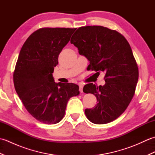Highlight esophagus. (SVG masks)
<instances>
[{"label":"esophagus","instance_id":"34e87169","mask_svg":"<svg viewBox=\"0 0 155 155\" xmlns=\"http://www.w3.org/2000/svg\"><path fill=\"white\" fill-rule=\"evenodd\" d=\"M83 84H79V91H80V93H83Z\"/></svg>","mask_w":155,"mask_h":155}]
</instances>
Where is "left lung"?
<instances>
[{"label":"left lung","mask_w":155,"mask_h":155,"mask_svg":"<svg viewBox=\"0 0 155 155\" xmlns=\"http://www.w3.org/2000/svg\"><path fill=\"white\" fill-rule=\"evenodd\" d=\"M71 43L89 61V70L105 73L104 86L89 83L83 88L84 93L93 94L97 101L93 108L85 109L87 118L97 124L117 119L133 99L139 79V68L129 43L117 31L103 26L78 28Z\"/></svg>","instance_id":"obj_1"}]
</instances>
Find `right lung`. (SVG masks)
Here are the masks:
<instances>
[{
    "mask_svg": "<svg viewBox=\"0 0 155 155\" xmlns=\"http://www.w3.org/2000/svg\"><path fill=\"white\" fill-rule=\"evenodd\" d=\"M76 29L39 28L20 51L13 73L15 90L26 109L42 123H59L68 100L79 94L78 85L56 83L52 77L58 55Z\"/></svg>",
    "mask_w": 155,
    "mask_h": 155,
    "instance_id": "obj_1",
    "label": "right lung"
}]
</instances>
